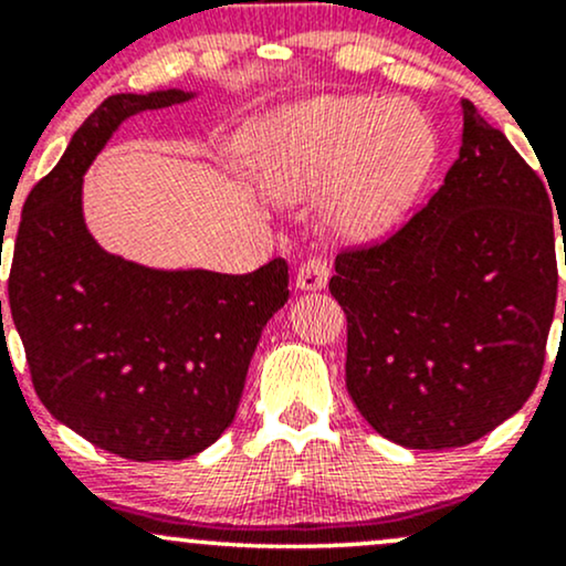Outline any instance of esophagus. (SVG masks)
<instances>
[{
    "mask_svg": "<svg viewBox=\"0 0 566 566\" xmlns=\"http://www.w3.org/2000/svg\"><path fill=\"white\" fill-rule=\"evenodd\" d=\"M327 279H329L327 261H322V258H311V261H305L301 269H297L295 284H297V290L316 292V290L327 287Z\"/></svg>",
    "mask_w": 566,
    "mask_h": 566,
    "instance_id": "obj_1",
    "label": "esophagus"
}]
</instances>
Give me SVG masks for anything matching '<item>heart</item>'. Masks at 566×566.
<instances>
[{
  "label": "heart",
  "mask_w": 566,
  "mask_h": 566,
  "mask_svg": "<svg viewBox=\"0 0 566 566\" xmlns=\"http://www.w3.org/2000/svg\"><path fill=\"white\" fill-rule=\"evenodd\" d=\"M265 193L305 199L327 189L324 216L346 239L401 223L433 165V133L405 103L324 95L271 116L244 148Z\"/></svg>",
  "instance_id": "b5f03b06"
}]
</instances>
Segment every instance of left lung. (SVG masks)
Masks as SVG:
<instances>
[{"mask_svg": "<svg viewBox=\"0 0 566 566\" xmlns=\"http://www.w3.org/2000/svg\"><path fill=\"white\" fill-rule=\"evenodd\" d=\"M460 108L444 186L391 239L337 255L329 279L348 319L350 399L407 450L471 444L518 412L554 322L548 191L471 101Z\"/></svg>", "mask_w": 566, "mask_h": 566, "instance_id": "1", "label": "left lung"}]
</instances>
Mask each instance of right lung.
I'll use <instances>...</instances> for the list:
<instances>
[{"label": "right lung", "instance_id": "add662e5", "mask_svg": "<svg viewBox=\"0 0 566 566\" xmlns=\"http://www.w3.org/2000/svg\"><path fill=\"white\" fill-rule=\"evenodd\" d=\"M197 95L106 97L31 188L12 250L10 311L36 396L57 423L138 463L216 444L263 327L290 297L282 258L244 276L154 269L103 250L87 229L84 175L116 129Z\"/></svg>", "mask_w": 566, "mask_h": 566}]
</instances>
